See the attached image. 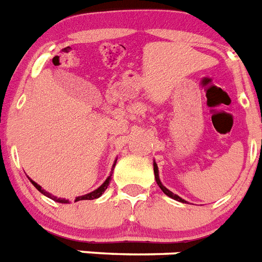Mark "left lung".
<instances>
[{
	"mask_svg": "<svg viewBox=\"0 0 262 262\" xmlns=\"http://www.w3.org/2000/svg\"><path fill=\"white\" fill-rule=\"evenodd\" d=\"M154 173H155V180H156V183H158V185H159V187H160V189H162V191L164 192L165 195L168 196V198L173 199V200L180 201V203H187V201H185L184 199H182V198H180V196H178V195H176V193H173V192H171L168 188H165L164 185H163V183L160 182V178H159V169H158V165H156L155 162H154Z\"/></svg>",
	"mask_w": 262,
	"mask_h": 262,
	"instance_id": "1",
	"label": "left lung"
}]
</instances>
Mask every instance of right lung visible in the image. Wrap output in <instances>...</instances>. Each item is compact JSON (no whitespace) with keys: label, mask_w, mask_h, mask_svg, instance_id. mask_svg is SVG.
<instances>
[{"label":"right lung","mask_w":262,"mask_h":262,"mask_svg":"<svg viewBox=\"0 0 262 262\" xmlns=\"http://www.w3.org/2000/svg\"><path fill=\"white\" fill-rule=\"evenodd\" d=\"M115 164H116V160H115V162H114V164H113V169H114V167H115ZM113 169H111V173H110L108 178H107L106 180H104L103 184L100 185V187H98V188L95 189V191L90 192V193H86V195H83V196H78V198L75 199V201H79V200H94V199H98V198H100V196L103 195L104 191H106L107 187H108L110 182H111V175H113ZM29 179H30V178H29ZM30 182H31V184L34 185L35 188L38 189V191L41 192V193H43L45 196H48V198H50L51 200L57 201V203H62V204H66V203H69V200H66V199L55 198V196H53V195H51V193L46 192L43 188H42L41 185L37 184V183H35L34 180H31V179H30Z\"/></svg>","instance_id":"right-lung-1"}]
</instances>
